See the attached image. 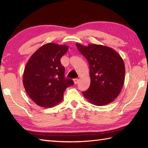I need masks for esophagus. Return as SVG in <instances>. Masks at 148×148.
<instances>
[{"mask_svg": "<svg viewBox=\"0 0 148 148\" xmlns=\"http://www.w3.org/2000/svg\"><path fill=\"white\" fill-rule=\"evenodd\" d=\"M74 84H76L78 83V82H79V79H74Z\"/></svg>", "mask_w": 148, "mask_h": 148, "instance_id": "34e87169", "label": "esophagus"}]
</instances>
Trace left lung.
I'll list each match as a JSON object with an SVG mask.
<instances>
[{"label":"left lung","instance_id":"obj_1","mask_svg":"<svg viewBox=\"0 0 148 148\" xmlns=\"http://www.w3.org/2000/svg\"><path fill=\"white\" fill-rule=\"evenodd\" d=\"M79 51L87 60L90 67V85L83 94L94 105L104 106L112 102L123 86L125 67L122 58L108 46L76 43Z\"/></svg>","mask_w":148,"mask_h":148}]
</instances>
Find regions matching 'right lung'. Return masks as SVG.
Listing matches in <instances>:
<instances>
[{
    "mask_svg": "<svg viewBox=\"0 0 148 148\" xmlns=\"http://www.w3.org/2000/svg\"><path fill=\"white\" fill-rule=\"evenodd\" d=\"M68 46L55 43L42 46L31 56L25 67L23 83L28 95L37 105L51 108L61 102L67 87L74 84L65 77L60 62Z\"/></svg>",
    "mask_w": 148,
    "mask_h": 148,
    "instance_id": "add662e5",
    "label": "right lung"
}]
</instances>
